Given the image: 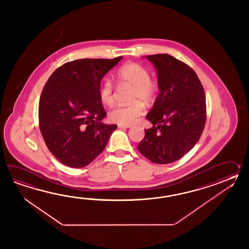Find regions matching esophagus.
I'll use <instances>...</instances> for the list:
<instances>
[{
	"instance_id": "esophagus-1",
	"label": "esophagus",
	"mask_w": 249,
	"mask_h": 249,
	"mask_svg": "<svg viewBox=\"0 0 249 249\" xmlns=\"http://www.w3.org/2000/svg\"><path fill=\"white\" fill-rule=\"evenodd\" d=\"M131 124H118V128H130Z\"/></svg>"
}]
</instances>
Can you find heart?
Wrapping results in <instances>:
<instances>
[{"mask_svg": "<svg viewBox=\"0 0 249 249\" xmlns=\"http://www.w3.org/2000/svg\"><path fill=\"white\" fill-rule=\"evenodd\" d=\"M117 78L121 84L132 86L130 101L126 106H119L108 113V119L120 124H131L136 122L145 112V107L141 101H152L157 91V86L151 81V75L147 69L137 63H128L117 70ZM101 103L111 107L115 103V87L109 79H104L99 88Z\"/></svg>", "mask_w": 249, "mask_h": 249, "instance_id": "b5f03b06", "label": "heart"}]
</instances>
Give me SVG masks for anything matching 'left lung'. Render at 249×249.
<instances>
[{"mask_svg": "<svg viewBox=\"0 0 249 249\" xmlns=\"http://www.w3.org/2000/svg\"><path fill=\"white\" fill-rule=\"evenodd\" d=\"M158 72L159 94L138 149L155 164L173 163L195 146L207 121L206 95L190 66L169 54L146 56Z\"/></svg>", "mask_w": 249, "mask_h": 249, "instance_id": "1", "label": "left lung"}]
</instances>
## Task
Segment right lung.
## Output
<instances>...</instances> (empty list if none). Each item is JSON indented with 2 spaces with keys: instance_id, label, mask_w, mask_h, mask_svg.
Segmentation results:
<instances>
[{
  "instance_id": "obj_1",
  "label": "right lung",
  "mask_w": 249,
  "mask_h": 249,
  "mask_svg": "<svg viewBox=\"0 0 249 249\" xmlns=\"http://www.w3.org/2000/svg\"><path fill=\"white\" fill-rule=\"evenodd\" d=\"M122 58H83L63 64L44 85L39 101V128L48 149L65 165H88L117 129V124L101 122L107 112L99 88L102 77Z\"/></svg>"
}]
</instances>
